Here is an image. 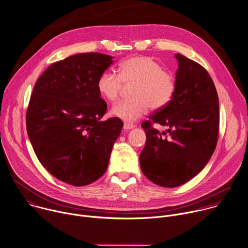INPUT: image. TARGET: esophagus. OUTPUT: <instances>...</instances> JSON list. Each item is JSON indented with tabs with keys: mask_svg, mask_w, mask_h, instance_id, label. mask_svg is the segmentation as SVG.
<instances>
[{
	"mask_svg": "<svg viewBox=\"0 0 248 248\" xmlns=\"http://www.w3.org/2000/svg\"><path fill=\"white\" fill-rule=\"evenodd\" d=\"M134 127H135V125L132 124H129V123H124V129H125V130L132 129Z\"/></svg>",
	"mask_w": 248,
	"mask_h": 248,
	"instance_id": "1",
	"label": "esophagus"
}]
</instances>
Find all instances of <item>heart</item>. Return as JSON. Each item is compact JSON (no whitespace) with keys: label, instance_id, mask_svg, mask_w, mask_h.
<instances>
[{"label":"heart","instance_id":"heart-1","mask_svg":"<svg viewBox=\"0 0 248 248\" xmlns=\"http://www.w3.org/2000/svg\"><path fill=\"white\" fill-rule=\"evenodd\" d=\"M124 85L134 86L133 99L121 101L111 109V114L124 122H134L152 107L155 110L168 106L176 92V78L150 56H134L123 61L119 75L104 72L97 80V90L106 100L116 101Z\"/></svg>","mask_w":248,"mask_h":248}]
</instances>
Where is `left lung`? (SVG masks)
Instances as JSON below:
<instances>
[{"label": "left lung", "mask_w": 248, "mask_h": 248, "mask_svg": "<svg viewBox=\"0 0 248 248\" xmlns=\"http://www.w3.org/2000/svg\"><path fill=\"white\" fill-rule=\"evenodd\" d=\"M176 92L171 102L143 123L146 144L140 167L153 183L167 188L185 184L206 166L217 144L219 100L214 82L199 63L176 53ZM153 122L168 128L160 134ZM166 135V137H163Z\"/></svg>", "instance_id": "left-lung-1"}]
</instances>
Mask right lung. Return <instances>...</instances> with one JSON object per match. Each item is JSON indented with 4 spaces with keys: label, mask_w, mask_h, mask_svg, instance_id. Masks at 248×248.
Listing matches in <instances>:
<instances>
[{
    "label": "right lung",
    "mask_w": 248,
    "mask_h": 248,
    "mask_svg": "<svg viewBox=\"0 0 248 248\" xmlns=\"http://www.w3.org/2000/svg\"><path fill=\"white\" fill-rule=\"evenodd\" d=\"M113 63L98 52L78 53L51 64L38 78L26 127L35 154L55 178L86 186L106 171L123 122L101 121L107 111L97 80Z\"/></svg>",
    "instance_id": "obj_1"
}]
</instances>
